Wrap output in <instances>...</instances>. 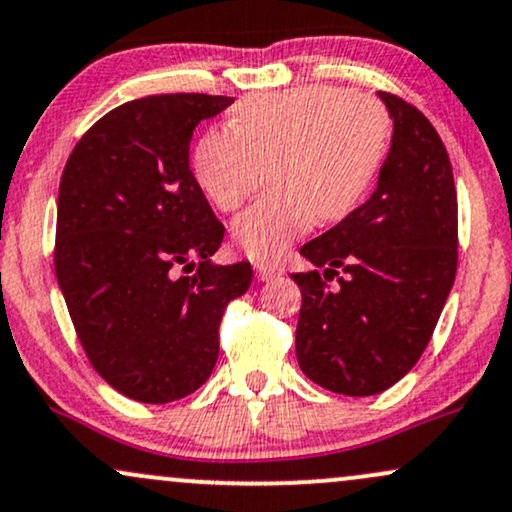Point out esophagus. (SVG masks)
I'll use <instances>...</instances> for the list:
<instances>
[{
    "mask_svg": "<svg viewBox=\"0 0 512 512\" xmlns=\"http://www.w3.org/2000/svg\"><path fill=\"white\" fill-rule=\"evenodd\" d=\"M255 272H257V279H260V281H274L283 274V269L274 267V264H255Z\"/></svg>",
    "mask_w": 512,
    "mask_h": 512,
    "instance_id": "1",
    "label": "esophagus"
}]
</instances>
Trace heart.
Here are the masks:
<instances>
[{
    "instance_id": "b5f03b06",
    "label": "heart",
    "mask_w": 512,
    "mask_h": 512,
    "mask_svg": "<svg viewBox=\"0 0 512 512\" xmlns=\"http://www.w3.org/2000/svg\"><path fill=\"white\" fill-rule=\"evenodd\" d=\"M231 126L197 140L193 174L221 212H236L262 186L267 166L272 190L233 221V238L252 260H276L315 219L348 217L389 143L386 109L336 85L248 97L233 109Z\"/></svg>"
}]
</instances>
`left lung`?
Masks as SVG:
<instances>
[{
	"mask_svg": "<svg viewBox=\"0 0 512 512\" xmlns=\"http://www.w3.org/2000/svg\"><path fill=\"white\" fill-rule=\"evenodd\" d=\"M379 100L393 135L377 188L303 245L300 255L324 267V276L291 274L303 293L298 365L343 396H374L415 367L458 269V195L446 147L420 109L391 92H379ZM334 275L339 288L331 292L325 282Z\"/></svg>",
	"mask_w": 512,
	"mask_h": 512,
	"instance_id": "obj_1",
	"label": "left lung"
}]
</instances>
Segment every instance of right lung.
Returning <instances> with one entry per match:
<instances>
[{
	"label": "right lung",
	"instance_id": "add662e5",
	"mask_svg": "<svg viewBox=\"0 0 512 512\" xmlns=\"http://www.w3.org/2000/svg\"><path fill=\"white\" fill-rule=\"evenodd\" d=\"M231 104L200 92L121 104L78 140L61 174L59 288L90 365L140 403H171L205 384L221 315L250 288V262H212L224 224L188 159L197 123Z\"/></svg>",
	"mask_w": 512,
	"mask_h": 512
}]
</instances>
